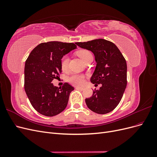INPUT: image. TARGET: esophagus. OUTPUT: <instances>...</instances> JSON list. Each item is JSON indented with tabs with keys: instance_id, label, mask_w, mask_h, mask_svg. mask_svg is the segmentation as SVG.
Returning <instances> with one entry per match:
<instances>
[{
	"instance_id": "1",
	"label": "esophagus",
	"mask_w": 157,
	"mask_h": 157,
	"mask_svg": "<svg viewBox=\"0 0 157 157\" xmlns=\"http://www.w3.org/2000/svg\"><path fill=\"white\" fill-rule=\"evenodd\" d=\"M77 89H79V90H82H82H84V87L77 86Z\"/></svg>"
}]
</instances>
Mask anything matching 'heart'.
Segmentation results:
<instances>
[{
    "mask_svg": "<svg viewBox=\"0 0 157 157\" xmlns=\"http://www.w3.org/2000/svg\"><path fill=\"white\" fill-rule=\"evenodd\" d=\"M77 54L84 62L86 61L89 57L92 56L91 52L87 50H80L78 52ZM69 57L67 55H65L61 58L60 61V65L63 71L67 70L69 67ZM68 81L73 85H76V86H81L85 82V77L84 75L82 74H73L68 78Z\"/></svg>",
    "mask_w": 157,
    "mask_h": 157,
    "instance_id": "obj_1",
    "label": "heart"
}]
</instances>
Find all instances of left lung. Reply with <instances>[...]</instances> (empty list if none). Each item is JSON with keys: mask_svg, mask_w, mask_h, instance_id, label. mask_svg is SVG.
Segmentation results:
<instances>
[{"mask_svg": "<svg viewBox=\"0 0 157 157\" xmlns=\"http://www.w3.org/2000/svg\"><path fill=\"white\" fill-rule=\"evenodd\" d=\"M75 44L93 52L97 64L90 81L95 85L101 84L99 90L93 92L92 97L85 99L86 105L101 115L112 111L120 103L127 84L124 56L115 44L103 39Z\"/></svg>", "mask_w": 157, "mask_h": 157, "instance_id": "obj_1", "label": "left lung"}]
</instances>
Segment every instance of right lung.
I'll use <instances>...</instances> for the list:
<instances>
[{
	"label": "right lung",
	"mask_w": 157,
	"mask_h": 157,
	"mask_svg": "<svg viewBox=\"0 0 157 157\" xmlns=\"http://www.w3.org/2000/svg\"><path fill=\"white\" fill-rule=\"evenodd\" d=\"M76 48L74 43L43 42L36 46L27 58L24 69L25 91L33 108L42 115L53 117L67 107L74 88L67 82L58 88L52 81L61 73V58Z\"/></svg>",
	"instance_id": "1"
}]
</instances>
